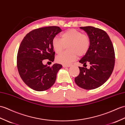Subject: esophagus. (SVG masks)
<instances>
[{
    "label": "esophagus",
    "mask_w": 125,
    "mask_h": 125,
    "mask_svg": "<svg viewBox=\"0 0 125 125\" xmlns=\"http://www.w3.org/2000/svg\"><path fill=\"white\" fill-rule=\"evenodd\" d=\"M71 66V65H70V64H69V65H63V67H64V68H66V67H70V66Z\"/></svg>",
    "instance_id": "esophagus-1"
}]
</instances>
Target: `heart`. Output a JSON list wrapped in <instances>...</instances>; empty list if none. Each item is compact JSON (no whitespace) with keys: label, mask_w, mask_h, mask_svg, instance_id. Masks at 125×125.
<instances>
[{"label":"heart","mask_w":125,"mask_h":125,"mask_svg":"<svg viewBox=\"0 0 125 125\" xmlns=\"http://www.w3.org/2000/svg\"><path fill=\"white\" fill-rule=\"evenodd\" d=\"M61 39L55 37L52 41V47L57 54L63 51L68 46V53H63L56 57V61L60 64L67 65L77 60L78 55L82 56L88 51L91 41L88 36L75 29H70L63 33Z\"/></svg>","instance_id":"b5f03b06"}]
</instances>
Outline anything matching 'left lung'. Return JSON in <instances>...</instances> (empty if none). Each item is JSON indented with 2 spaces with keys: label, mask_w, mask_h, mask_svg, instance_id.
<instances>
[{
  "label": "left lung",
  "mask_w": 125,
  "mask_h": 125,
  "mask_svg": "<svg viewBox=\"0 0 125 125\" xmlns=\"http://www.w3.org/2000/svg\"><path fill=\"white\" fill-rule=\"evenodd\" d=\"M90 38V47L79 61L84 67H80L79 75L75 78L77 85L85 89H94L105 83L114 69L115 53L108 34L104 30L91 26L80 27ZM89 64L90 68H87Z\"/></svg>",
  "instance_id": "obj_1"
}]
</instances>
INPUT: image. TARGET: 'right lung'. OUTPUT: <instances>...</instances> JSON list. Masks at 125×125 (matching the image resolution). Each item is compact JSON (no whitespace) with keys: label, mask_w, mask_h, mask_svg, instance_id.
Returning <instances> with one entry per match:
<instances>
[{"label":"right lung","mask_w":125,"mask_h":125,"mask_svg":"<svg viewBox=\"0 0 125 125\" xmlns=\"http://www.w3.org/2000/svg\"><path fill=\"white\" fill-rule=\"evenodd\" d=\"M61 31L56 26L36 29L26 34L20 45L17 55L19 73L23 82L34 91H44L51 88L62 67L57 63L52 66L43 64L45 60L54 61L52 41Z\"/></svg>","instance_id":"1"}]
</instances>
